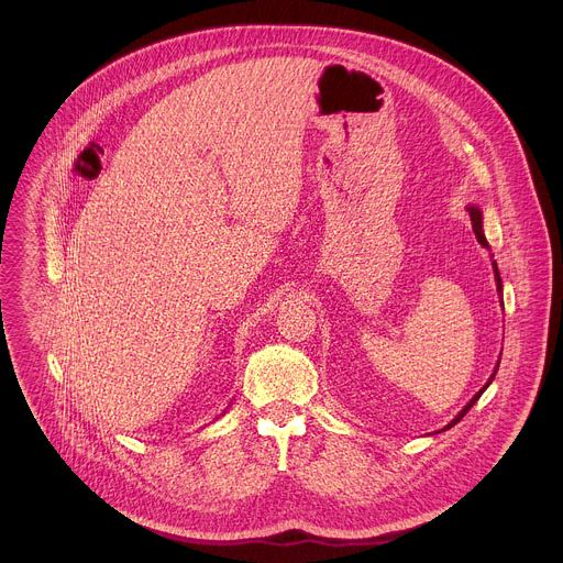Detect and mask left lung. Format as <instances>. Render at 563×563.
<instances>
[{"label": "left lung", "mask_w": 563, "mask_h": 563, "mask_svg": "<svg viewBox=\"0 0 563 563\" xmlns=\"http://www.w3.org/2000/svg\"><path fill=\"white\" fill-rule=\"evenodd\" d=\"M467 211H470V220H472V231H474L476 240H478V243H481V245H484V247L488 250L490 245H488V240H486V235H484V213H481V209H478V207H474V205H472V207H467ZM493 269H495L497 291H499V296H501V291H504V285H501V276H499V269H497V263H495V261H493ZM501 305H504V298H501ZM497 369H499V361H497V367H495L493 376L488 378V383H486L484 387H481V389H478V391H476V394H474V396L470 398V404H467V406H465V408H463V410H461V412H459V415H456V417H454V419H452V421H450V423H448V426H445L443 430H450L452 426H456V423H459V421H461V419H463V417L467 415V410H470V408H472V406L476 404V400L481 398V394H484V391H486V387H488V385H490V383L495 380V374H497ZM443 430H439V432H443Z\"/></svg>", "instance_id": "obj_1"}]
</instances>
